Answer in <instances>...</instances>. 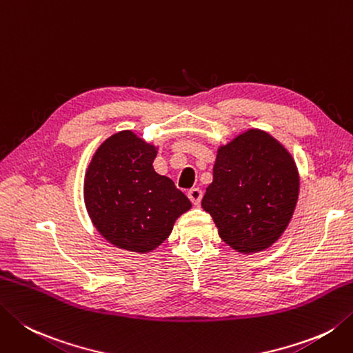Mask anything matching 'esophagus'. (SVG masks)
Returning <instances> with one entry per match:
<instances>
[{
    "label": "esophagus",
    "instance_id": "1",
    "mask_svg": "<svg viewBox=\"0 0 353 353\" xmlns=\"http://www.w3.org/2000/svg\"><path fill=\"white\" fill-rule=\"evenodd\" d=\"M188 197L192 202V205L197 206L200 203V200H202V197H203V192L200 188H192L188 191Z\"/></svg>",
    "mask_w": 353,
    "mask_h": 353
}]
</instances>
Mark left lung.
Returning a JSON list of instances; mask_svg holds the SVG:
<instances>
[{"instance_id": "obj_1", "label": "left lung", "mask_w": 353, "mask_h": 353, "mask_svg": "<svg viewBox=\"0 0 353 353\" xmlns=\"http://www.w3.org/2000/svg\"><path fill=\"white\" fill-rule=\"evenodd\" d=\"M300 176L292 154L263 130L250 128L217 150L202 199L219 236L240 254L271 248L294 216Z\"/></svg>"}]
</instances>
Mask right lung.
<instances>
[{"label": "right lung", "instance_id": "obj_1", "mask_svg": "<svg viewBox=\"0 0 353 353\" xmlns=\"http://www.w3.org/2000/svg\"><path fill=\"white\" fill-rule=\"evenodd\" d=\"M157 147L131 130L114 133L94 151L84 177V202L93 226L108 243L130 252L154 251L190 199L157 174Z\"/></svg>", "mask_w": 353, "mask_h": 353}]
</instances>
